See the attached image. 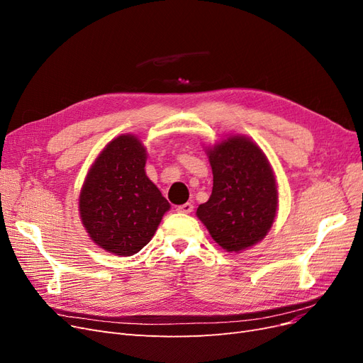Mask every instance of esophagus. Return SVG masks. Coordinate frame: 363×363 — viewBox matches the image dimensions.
I'll use <instances>...</instances> for the list:
<instances>
[{"mask_svg": "<svg viewBox=\"0 0 363 363\" xmlns=\"http://www.w3.org/2000/svg\"><path fill=\"white\" fill-rule=\"evenodd\" d=\"M194 211V206L191 203H184L177 206V212L179 213H191Z\"/></svg>", "mask_w": 363, "mask_h": 363, "instance_id": "esophagus-1", "label": "esophagus"}]
</instances>
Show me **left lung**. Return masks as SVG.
Wrapping results in <instances>:
<instances>
[{
  "label": "left lung",
  "instance_id": "1",
  "mask_svg": "<svg viewBox=\"0 0 363 363\" xmlns=\"http://www.w3.org/2000/svg\"><path fill=\"white\" fill-rule=\"evenodd\" d=\"M204 150L213 188L196 208V218L223 250H248L268 235L277 216L279 188L271 163L244 135H230Z\"/></svg>",
  "mask_w": 363,
  "mask_h": 363
}]
</instances>
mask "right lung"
I'll list each match as a JSON object with an SVG mask.
<instances>
[{
  "label": "right lung",
  "instance_id": "obj_1",
  "mask_svg": "<svg viewBox=\"0 0 363 363\" xmlns=\"http://www.w3.org/2000/svg\"><path fill=\"white\" fill-rule=\"evenodd\" d=\"M147 148L135 135H119L100 151L83 182L79 212L100 248L133 256L144 248L171 204L145 172Z\"/></svg>",
  "mask_w": 363,
  "mask_h": 363
}]
</instances>
